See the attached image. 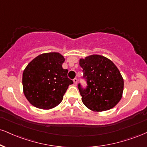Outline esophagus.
I'll return each mask as SVG.
<instances>
[{
    "instance_id": "1",
    "label": "esophagus",
    "mask_w": 147,
    "mask_h": 147,
    "mask_svg": "<svg viewBox=\"0 0 147 147\" xmlns=\"http://www.w3.org/2000/svg\"><path fill=\"white\" fill-rule=\"evenodd\" d=\"M77 81H78V79H77V78H75L73 79V82H74V84H75V86H77Z\"/></svg>"
}]
</instances>
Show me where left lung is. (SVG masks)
Wrapping results in <instances>:
<instances>
[{"label":"left lung","instance_id":"left-lung-1","mask_svg":"<svg viewBox=\"0 0 147 147\" xmlns=\"http://www.w3.org/2000/svg\"><path fill=\"white\" fill-rule=\"evenodd\" d=\"M87 86L78 88L83 103L94 112L113 108L121 99L124 81L116 65L105 57L92 55L79 60Z\"/></svg>","mask_w":147,"mask_h":147}]
</instances>
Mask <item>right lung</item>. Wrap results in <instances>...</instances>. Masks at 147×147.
<instances>
[{
	"label": "right lung",
	"mask_w": 147,
	"mask_h": 147,
	"mask_svg": "<svg viewBox=\"0 0 147 147\" xmlns=\"http://www.w3.org/2000/svg\"><path fill=\"white\" fill-rule=\"evenodd\" d=\"M64 57L58 53L40 55L30 62L22 74L23 92L30 103L40 109L58 105L73 81L62 68Z\"/></svg>",
	"instance_id": "1"
}]
</instances>
